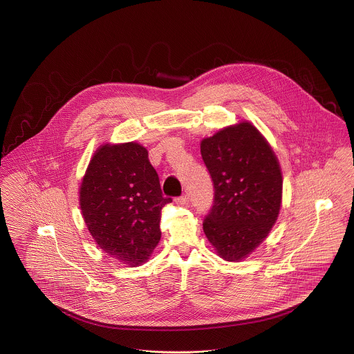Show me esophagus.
Returning a JSON list of instances; mask_svg holds the SVG:
<instances>
[{
	"mask_svg": "<svg viewBox=\"0 0 354 354\" xmlns=\"http://www.w3.org/2000/svg\"><path fill=\"white\" fill-rule=\"evenodd\" d=\"M188 200H189V198H188V195H182L180 198H175V201H176L178 204H180V205H184V204H187V203H188Z\"/></svg>",
	"mask_w": 354,
	"mask_h": 354,
	"instance_id": "esophagus-1",
	"label": "esophagus"
}]
</instances>
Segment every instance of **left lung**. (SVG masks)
I'll return each mask as SVG.
<instances>
[{
	"instance_id": "obj_1",
	"label": "left lung",
	"mask_w": 354,
	"mask_h": 354,
	"mask_svg": "<svg viewBox=\"0 0 354 354\" xmlns=\"http://www.w3.org/2000/svg\"><path fill=\"white\" fill-rule=\"evenodd\" d=\"M200 151L214 188L204 233L221 258L240 261L266 239L279 214L283 180L278 159L250 122L203 140Z\"/></svg>"
}]
</instances>
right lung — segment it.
Returning <instances> with one entry per match:
<instances>
[{
  "instance_id": "obj_1",
  "label": "right lung",
  "mask_w": 354,
  "mask_h": 354,
  "mask_svg": "<svg viewBox=\"0 0 354 354\" xmlns=\"http://www.w3.org/2000/svg\"><path fill=\"white\" fill-rule=\"evenodd\" d=\"M147 150L136 143L104 145L89 162L80 187L88 230L108 255L138 266L160 240L165 198Z\"/></svg>"
}]
</instances>
